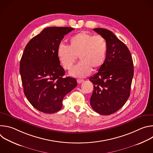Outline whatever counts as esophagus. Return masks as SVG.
I'll list each match as a JSON object with an SVG mask.
<instances>
[{
    "label": "esophagus",
    "instance_id": "1",
    "mask_svg": "<svg viewBox=\"0 0 153 153\" xmlns=\"http://www.w3.org/2000/svg\"><path fill=\"white\" fill-rule=\"evenodd\" d=\"M83 81H84V80H83V79H77V83H78L79 84L82 83Z\"/></svg>",
    "mask_w": 153,
    "mask_h": 153
}]
</instances>
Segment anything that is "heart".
<instances>
[{
    "label": "heart",
    "mask_w": 153,
    "mask_h": 153,
    "mask_svg": "<svg viewBox=\"0 0 153 153\" xmlns=\"http://www.w3.org/2000/svg\"><path fill=\"white\" fill-rule=\"evenodd\" d=\"M107 42L100 35L82 31L72 36L69 46L60 43L57 56L65 70H70L79 57L81 60L70 72L72 76L83 77L89 75L92 69L96 71L104 64L107 54Z\"/></svg>",
    "instance_id": "1"
}]
</instances>
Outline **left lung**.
I'll list each match as a JSON object with an SVG mask.
<instances>
[{"label":"left lung","instance_id":"left-lung-1","mask_svg":"<svg viewBox=\"0 0 153 153\" xmlns=\"http://www.w3.org/2000/svg\"><path fill=\"white\" fill-rule=\"evenodd\" d=\"M93 30L105 37L108 49L103 66L89 79L94 85L90 105L97 113L110 115L120 109L129 97L133 62L128 47L111 31Z\"/></svg>","mask_w":153,"mask_h":153}]
</instances>
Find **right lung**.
Listing matches in <instances>:
<instances>
[{
    "label": "right lung",
    "instance_id": "add662e5",
    "mask_svg": "<svg viewBox=\"0 0 153 153\" xmlns=\"http://www.w3.org/2000/svg\"><path fill=\"white\" fill-rule=\"evenodd\" d=\"M70 27H48L32 38L20 62L24 94L34 108L47 114L62 107L64 97L77 86L76 79L64 77L65 71L57 56V48Z\"/></svg>",
    "mask_w": 153,
    "mask_h": 153
}]
</instances>
